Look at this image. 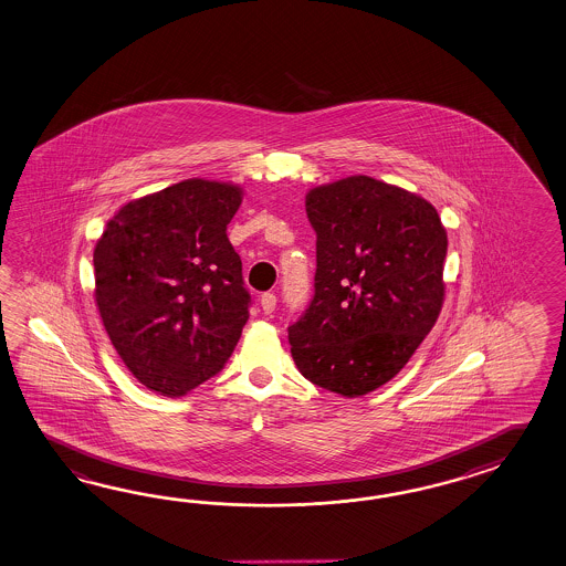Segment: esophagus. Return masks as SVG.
I'll use <instances>...</instances> for the list:
<instances>
[{
    "instance_id": "esophagus-1",
    "label": "esophagus",
    "mask_w": 566,
    "mask_h": 566,
    "mask_svg": "<svg viewBox=\"0 0 566 566\" xmlns=\"http://www.w3.org/2000/svg\"><path fill=\"white\" fill-rule=\"evenodd\" d=\"M276 297L275 293H262L261 295V307L264 314H271L275 310Z\"/></svg>"
}]
</instances>
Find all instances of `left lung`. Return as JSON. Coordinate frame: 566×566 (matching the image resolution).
Wrapping results in <instances>:
<instances>
[{"label":"left lung","instance_id":"8db88e82","mask_svg":"<svg viewBox=\"0 0 566 566\" xmlns=\"http://www.w3.org/2000/svg\"><path fill=\"white\" fill-rule=\"evenodd\" d=\"M316 232L314 300L290 326L300 374L357 398L396 376L436 326L448 232L436 207L371 176L305 195Z\"/></svg>","mask_w":566,"mask_h":566}]
</instances>
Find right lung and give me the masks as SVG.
<instances>
[{
  "instance_id": "obj_1",
  "label": "right lung",
  "mask_w": 566,
  "mask_h": 566,
  "mask_svg": "<svg viewBox=\"0 0 566 566\" xmlns=\"http://www.w3.org/2000/svg\"><path fill=\"white\" fill-rule=\"evenodd\" d=\"M232 182L189 178L123 205L94 248V300L118 357L146 388L185 396L230 359L250 293L228 223Z\"/></svg>"
}]
</instances>
